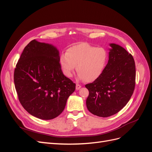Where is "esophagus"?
I'll return each instance as SVG.
<instances>
[{
	"label": "esophagus",
	"mask_w": 152,
	"mask_h": 152,
	"mask_svg": "<svg viewBox=\"0 0 152 152\" xmlns=\"http://www.w3.org/2000/svg\"><path fill=\"white\" fill-rule=\"evenodd\" d=\"M80 88H81V86L80 84H76V89L77 90H79Z\"/></svg>",
	"instance_id": "1"
}]
</instances>
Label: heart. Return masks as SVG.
Here are the masks:
<instances>
[{
	"instance_id": "heart-1",
	"label": "heart",
	"mask_w": 152,
	"mask_h": 152,
	"mask_svg": "<svg viewBox=\"0 0 152 152\" xmlns=\"http://www.w3.org/2000/svg\"><path fill=\"white\" fill-rule=\"evenodd\" d=\"M108 61V53L104 48H98L88 43H80L69 48L59 57L63 74L73 76L74 70L79 79L92 82L102 76ZM77 68H76V66Z\"/></svg>"
}]
</instances>
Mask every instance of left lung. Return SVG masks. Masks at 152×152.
<instances>
[{"label":"left lung","instance_id":"1","mask_svg":"<svg viewBox=\"0 0 152 152\" xmlns=\"http://www.w3.org/2000/svg\"><path fill=\"white\" fill-rule=\"evenodd\" d=\"M109 59L99 79L86 85L89 90L86 106L95 115L108 117L118 113L129 101L136 84L132 56L121 45L110 44Z\"/></svg>","mask_w":152,"mask_h":152}]
</instances>
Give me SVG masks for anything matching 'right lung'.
<instances>
[{"label":"right lung","instance_id":"obj_1","mask_svg":"<svg viewBox=\"0 0 152 152\" xmlns=\"http://www.w3.org/2000/svg\"><path fill=\"white\" fill-rule=\"evenodd\" d=\"M14 82L23 107L42 120L59 115L75 90V84L63 75L58 50L35 39L25 48L16 64Z\"/></svg>","mask_w":152,"mask_h":152}]
</instances>
